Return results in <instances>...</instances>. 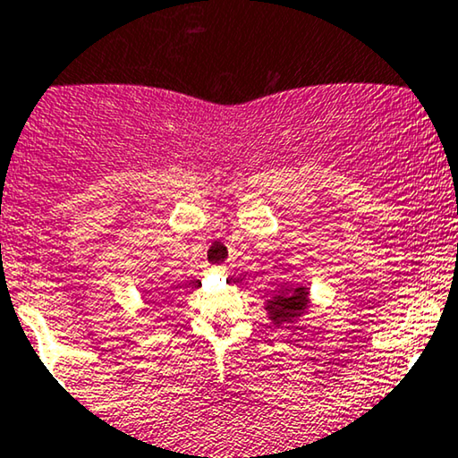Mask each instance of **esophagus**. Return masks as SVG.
Wrapping results in <instances>:
<instances>
[{"instance_id": "esophagus-1", "label": "esophagus", "mask_w": 458, "mask_h": 458, "mask_svg": "<svg viewBox=\"0 0 458 458\" xmlns=\"http://www.w3.org/2000/svg\"><path fill=\"white\" fill-rule=\"evenodd\" d=\"M213 272H222V275H224L225 266H213Z\"/></svg>"}]
</instances>
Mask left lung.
I'll return each mask as SVG.
<instances>
[{
	"mask_svg": "<svg viewBox=\"0 0 458 458\" xmlns=\"http://www.w3.org/2000/svg\"><path fill=\"white\" fill-rule=\"evenodd\" d=\"M306 306H309V292H306V287H293L285 289V293L279 292L275 298L268 300L266 310H268L272 323L281 326V323H289L302 315Z\"/></svg>",
	"mask_w": 458,
	"mask_h": 458,
	"instance_id": "left-lung-1",
	"label": "left lung"
}]
</instances>
